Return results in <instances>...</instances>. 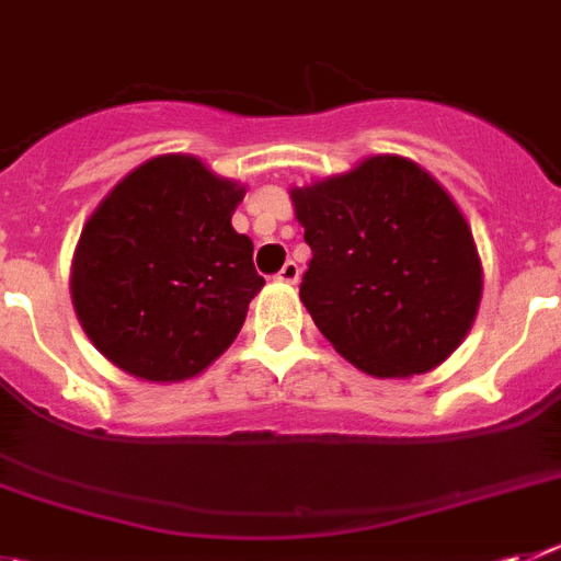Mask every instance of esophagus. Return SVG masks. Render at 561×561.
<instances>
[{
    "label": "esophagus",
    "instance_id": "obj_1",
    "mask_svg": "<svg viewBox=\"0 0 561 561\" xmlns=\"http://www.w3.org/2000/svg\"><path fill=\"white\" fill-rule=\"evenodd\" d=\"M297 277H300V266L295 261H286L284 270L277 272V280H284V284H297Z\"/></svg>",
    "mask_w": 561,
    "mask_h": 561
}]
</instances>
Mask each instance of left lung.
<instances>
[{
  "label": "left lung",
  "instance_id": "left-lung-1",
  "mask_svg": "<svg viewBox=\"0 0 561 561\" xmlns=\"http://www.w3.org/2000/svg\"><path fill=\"white\" fill-rule=\"evenodd\" d=\"M311 261L300 300L322 336L375 378L439 367L481 302V259L450 194L409 158L373 156L291 188Z\"/></svg>",
  "mask_w": 561,
  "mask_h": 561
}]
</instances>
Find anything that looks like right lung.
I'll use <instances>...</instances> for the list:
<instances>
[{
    "label": "right lung",
    "mask_w": 561,
    "mask_h": 561,
    "mask_svg": "<svg viewBox=\"0 0 561 561\" xmlns=\"http://www.w3.org/2000/svg\"><path fill=\"white\" fill-rule=\"evenodd\" d=\"M244 186L194 156H158L96 205L71 261V302L96 351L144 381L217 362L264 286L230 217Z\"/></svg>",
    "instance_id": "1"
}]
</instances>
